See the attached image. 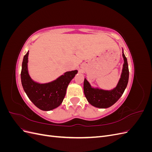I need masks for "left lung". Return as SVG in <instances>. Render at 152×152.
Masks as SVG:
<instances>
[{
	"label": "left lung",
	"instance_id": "left-lung-1",
	"mask_svg": "<svg viewBox=\"0 0 152 152\" xmlns=\"http://www.w3.org/2000/svg\"><path fill=\"white\" fill-rule=\"evenodd\" d=\"M124 64L121 78L116 87L111 90H104L92 87L89 82L84 79V92L86 98L91 105L96 108H107L115 103L123 94L129 80V68L127 58L122 49Z\"/></svg>",
	"mask_w": 152,
	"mask_h": 152
}]
</instances>
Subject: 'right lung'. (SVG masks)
Masks as SVG:
<instances>
[{"mask_svg": "<svg viewBox=\"0 0 152 152\" xmlns=\"http://www.w3.org/2000/svg\"><path fill=\"white\" fill-rule=\"evenodd\" d=\"M28 52L24 56L22 63L21 80L27 96L37 107L44 111H49L58 107L63 102L67 87L78 71L64 73L56 80L40 84L32 80L28 70Z\"/></svg>", "mask_w": 152, "mask_h": 152, "instance_id": "obj_1", "label": "right lung"}]
</instances>
